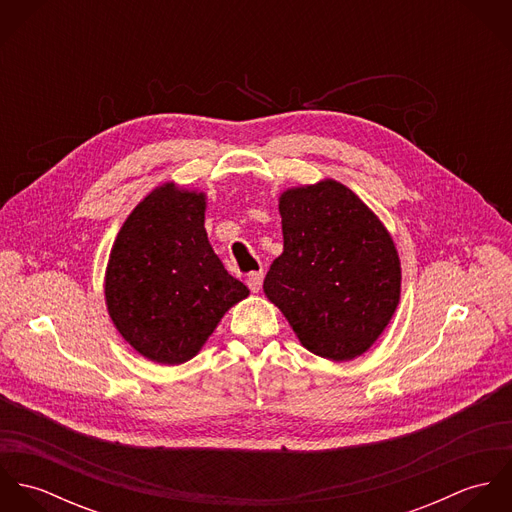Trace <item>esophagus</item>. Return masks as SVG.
I'll return each instance as SVG.
<instances>
[{
    "label": "esophagus",
    "mask_w": 512,
    "mask_h": 512,
    "mask_svg": "<svg viewBox=\"0 0 512 512\" xmlns=\"http://www.w3.org/2000/svg\"><path fill=\"white\" fill-rule=\"evenodd\" d=\"M246 284H248L250 292H260V290H262V284H264V274H262V272H252V274H248Z\"/></svg>",
    "instance_id": "esophagus-1"
}]
</instances>
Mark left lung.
<instances>
[{"label":"left lung","mask_w":512,"mask_h":512,"mask_svg":"<svg viewBox=\"0 0 512 512\" xmlns=\"http://www.w3.org/2000/svg\"><path fill=\"white\" fill-rule=\"evenodd\" d=\"M284 252L264 293L299 343L329 361H351L378 339L400 301V258L378 217L333 179L280 195Z\"/></svg>","instance_id":"1"}]
</instances>
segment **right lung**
I'll use <instances>...</instances> for the list:
<instances>
[{
    "mask_svg": "<svg viewBox=\"0 0 512 512\" xmlns=\"http://www.w3.org/2000/svg\"><path fill=\"white\" fill-rule=\"evenodd\" d=\"M205 209V193L165 183L130 213L110 252L108 313L120 335L159 365L193 359L222 315L250 293L209 244Z\"/></svg>",
    "mask_w": 512,
    "mask_h": 512,
    "instance_id": "add662e5",
    "label": "right lung"
}]
</instances>
